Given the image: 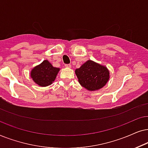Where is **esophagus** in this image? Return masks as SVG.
I'll list each match as a JSON object with an SVG mask.
<instances>
[{
    "label": "esophagus",
    "mask_w": 148,
    "mask_h": 148,
    "mask_svg": "<svg viewBox=\"0 0 148 148\" xmlns=\"http://www.w3.org/2000/svg\"><path fill=\"white\" fill-rule=\"evenodd\" d=\"M65 66H66V68H70L71 67H72V65H71V64H66V65H65Z\"/></svg>",
    "instance_id": "obj_1"
}]
</instances>
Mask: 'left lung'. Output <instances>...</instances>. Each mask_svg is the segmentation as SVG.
<instances>
[{"label": "left lung", "instance_id": "left-lung-1", "mask_svg": "<svg viewBox=\"0 0 148 148\" xmlns=\"http://www.w3.org/2000/svg\"><path fill=\"white\" fill-rule=\"evenodd\" d=\"M75 74L80 85L89 91L103 88L110 76L107 67L90 60L76 69Z\"/></svg>", "mask_w": 148, "mask_h": 148}]
</instances>
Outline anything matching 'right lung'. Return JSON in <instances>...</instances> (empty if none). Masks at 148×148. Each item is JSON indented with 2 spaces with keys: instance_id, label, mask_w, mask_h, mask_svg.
<instances>
[{
  "instance_id": "add662e5",
  "label": "right lung",
  "mask_w": 148,
  "mask_h": 148,
  "mask_svg": "<svg viewBox=\"0 0 148 148\" xmlns=\"http://www.w3.org/2000/svg\"><path fill=\"white\" fill-rule=\"evenodd\" d=\"M60 70V68L53 67L48 60H44L32 69L30 76L35 83L44 87L55 81Z\"/></svg>"
}]
</instances>
